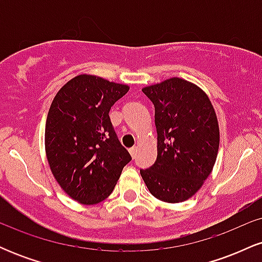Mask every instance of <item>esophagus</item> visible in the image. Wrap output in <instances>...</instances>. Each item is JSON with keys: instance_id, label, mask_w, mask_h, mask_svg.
Returning <instances> with one entry per match:
<instances>
[{"instance_id": "34e87169", "label": "esophagus", "mask_w": 262, "mask_h": 262, "mask_svg": "<svg viewBox=\"0 0 262 262\" xmlns=\"http://www.w3.org/2000/svg\"><path fill=\"white\" fill-rule=\"evenodd\" d=\"M137 151H138V149H137V148H132V149H129V154H130L132 158H135V155H137Z\"/></svg>"}]
</instances>
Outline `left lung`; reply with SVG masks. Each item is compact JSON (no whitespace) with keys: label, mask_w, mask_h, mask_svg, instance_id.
<instances>
[{"label":"left lung","mask_w":262,"mask_h":262,"mask_svg":"<svg viewBox=\"0 0 262 262\" xmlns=\"http://www.w3.org/2000/svg\"><path fill=\"white\" fill-rule=\"evenodd\" d=\"M155 107L158 158L140 170L149 192L167 203L194 196L212 172L219 149L214 107L201 87L180 77L143 87Z\"/></svg>","instance_id":"left-lung-1"}]
</instances>
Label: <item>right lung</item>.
Masks as SVG:
<instances>
[{"mask_svg":"<svg viewBox=\"0 0 262 262\" xmlns=\"http://www.w3.org/2000/svg\"><path fill=\"white\" fill-rule=\"evenodd\" d=\"M129 91L124 83L81 74L55 95L45 123V154L62 191L81 204L112 193L132 160L114 133L111 107Z\"/></svg>","mask_w":262,"mask_h":262,"instance_id":"1","label":"right lung"}]
</instances>
